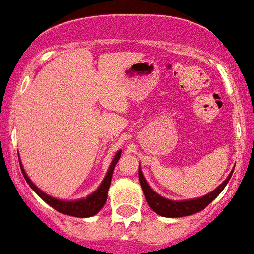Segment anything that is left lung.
<instances>
[{
  "mask_svg": "<svg viewBox=\"0 0 254 254\" xmlns=\"http://www.w3.org/2000/svg\"><path fill=\"white\" fill-rule=\"evenodd\" d=\"M232 172L234 169L230 172V174L227 176L225 181H223L221 185H219L217 189H214L212 192L206 193L204 196H200V197H196V199H190V200H170L164 197V196L159 195L157 192H155L151 186L148 185V182L146 181L143 176V172L140 169L139 165V182L142 190H143V193L146 196V200L148 205H150L151 209L155 213H157L159 216L161 217H169V218H177V217H186L191 216V214H195V213L203 210L204 208L209 205L213 200L216 199L219 193L222 192V190L225 189V186L229 183L230 178L232 176Z\"/></svg>",
  "mask_w": 254,
  "mask_h": 254,
  "instance_id": "8db88e82",
  "label": "left lung"
}]
</instances>
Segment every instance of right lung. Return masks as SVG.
Returning a JSON list of instances; mask_svg holds the SVG:
<instances>
[{
  "mask_svg": "<svg viewBox=\"0 0 254 254\" xmlns=\"http://www.w3.org/2000/svg\"><path fill=\"white\" fill-rule=\"evenodd\" d=\"M121 156V150H119L115 155L112 163H111L110 168H108L107 173L104 176L103 181L99 185L94 192L87 195L86 197H82V199L77 200H62L57 199V197H53V196L48 195L46 192H44L42 190L38 189L35 183L32 182L31 178L28 177V174L25 173L24 168L22 165V161L19 160L20 163V169H22V173L24 176L25 181L29 185L33 191L37 193L45 203H48L51 208H54L55 210H58L59 213H63V214H67V216L72 217H80V218H87V217L95 216L99 210L103 208V205L107 201V195H108V189H110L111 185V178H112V174H114V169L116 167L117 161Z\"/></svg>",
  "mask_w": 254,
  "mask_h": 254,
  "instance_id": "1",
  "label": "right lung"
}]
</instances>
